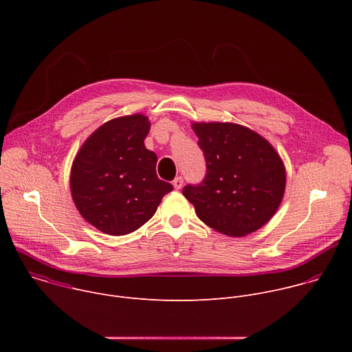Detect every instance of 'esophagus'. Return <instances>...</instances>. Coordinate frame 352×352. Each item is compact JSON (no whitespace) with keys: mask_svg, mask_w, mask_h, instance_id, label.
Segmentation results:
<instances>
[{"mask_svg":"<svg viewBox=\"0 0 352 352\" xmlns=\"http://www.w3.org/2000/svg\"><path fill=\"white\" fill-rule=\"evenodd\" d=\"M173 185H174V188H175V189H181V188H182V185H184V179H182V177H177V178L173 181Z\"/></svg>","mask_w":352,"mask_h":352,"instance_id":"obj_1","label":"esophagus"}]
</instances>
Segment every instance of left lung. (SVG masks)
<instances>
[{
    "instance_id": "obj_1",
    "label": "left lung",
    "mask_w": 352,
    "mask_h": 352,
    "mask_svg": "<svg viewBox=\"0 0 352 352\" xmlns=\"http://www.w3.org/2000/svg\"><path fill=\"white\" fill-rule=\"evenodd\" d=\"M206 159V177L182 195L214 231L245 236L277 212L285 190V167L272 143L234 122H192Z\"/></svg>"
}]
</instances>
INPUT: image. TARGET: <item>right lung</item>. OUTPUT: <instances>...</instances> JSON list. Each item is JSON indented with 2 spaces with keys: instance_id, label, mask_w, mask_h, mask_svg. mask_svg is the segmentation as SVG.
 <instances>
[{
  "instance_id": "add662e5",
  "label": "right lung",
  "mask_w": 352,
  "mask_h": 352,
  "mask_svg": "<svg viewBox=\"0 0 352 352\" xmlns=\"http://www.w3.org/2000/svg\"><path fill=\"white\" fill-rule=\"evenodd\" d=\"M150 121L124 116L98 126L80 146L69 175L80 216L109 235H126L156 213L173 185L159 179L157 156L146 148Z\"/></svg>"
}]
</instances>
